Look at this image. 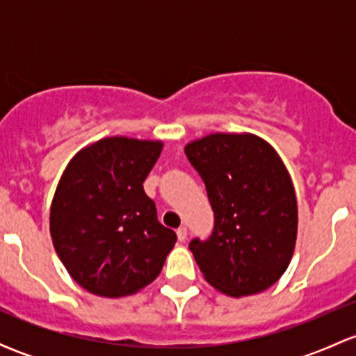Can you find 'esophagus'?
Masks as SVG:
<instances>
[{
    "label": "esophagus",
    "mask_w": 356,
    "mask_h": 356,
    "mask_svg": "<svg viewBox=\"0 0 356 356\" xmlns=\"http://www.w3.org/2000/svg\"><path fill=\"white\" fill-rule=\"evenodd\" d=\"M186 238H188V227H184V225H182V227L177 229V239L181 243H184Z\"/></svg>",
    "instance_id": "obj_1"
}]
</instances>
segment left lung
Wrapping results in <instances>:
<instances>
[{
    "label": "left lung",
    "mask_w": 356,
    "mask_h": 356,
    "mask_svg": "<svg viewBox=\"0 0 356 356\" xmlns=\"http://www.w3.org/2000/svg\"><path fill=\"white\" fill-rule=\"evenodd\" d=\"M184 152L215 215L210 238L189 243L203 277L232 298L268 289L288 268L298 234L296 193L281 156L250 132H215Z\"/></svg>",
    "instance_id": "obj_1"
}]
</instances>
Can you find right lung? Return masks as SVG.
<instances>
[{
  "instance_id": "1",
  "label": "right lung",
  "mask_w": 356,
  "mask_h": 356,
  "mask_svg": "<svg viewBox=\"0 0 356 356\" xmlns=\"http://www.w3.org/2000/svg\"><path fill=\"white\" fill-rule=\"evenodd\" d=\"M161 148V141L103 138L82 148L63 170L49 232L70 277L89 293H138L158 277L177 241L158 222L143 188Z\"/></svg>"
}]
</instances>
